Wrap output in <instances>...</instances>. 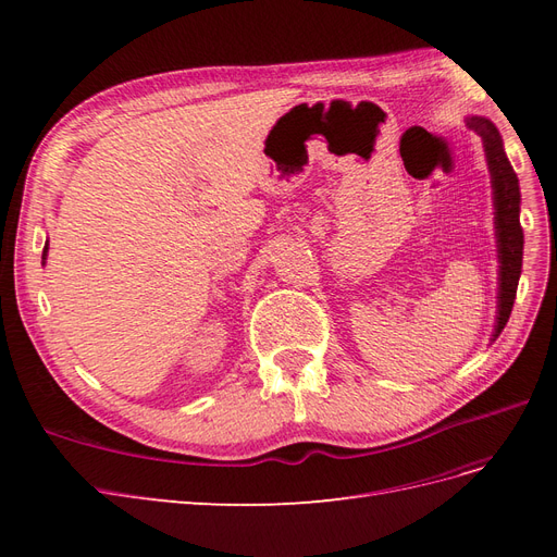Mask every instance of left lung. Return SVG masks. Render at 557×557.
<instances>
[{
	"instance_id": "left-lung-1",
	"label": "left lung",
	"mask_w": 557,
	"mask_h": 557,
	"mask_svg": "<svg viewBox=\"0 0 557 557\" xmlns=\"http://www.w3.org/2000/svg\"><path fill=\"white\" fill-rule=\"evenodd\" d=\"M467 125L483 139L487 170L495 190V227L499 246V315L495 336L507 325L518 290L522 267V227H520V188L513 166L504 153L497 127L485 117H469Z\"/></svg>"
}]
</instances>
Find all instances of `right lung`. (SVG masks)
I'll use <instances>...</instances> for the list:
<instances>
[{"label":"right lung","mask_w":557,"mask_h":557,"mask_svg":"<svg viewBox=\"0 0 557 557\" xmlns=\"http://www.w3.org/2000/svg\"><path fill=\"white\" fill-rule=\"evenodd\" d=\"M44 258H46V248H44Z\"/></svg>","instance_id":"add662e5"}]
</instances>
